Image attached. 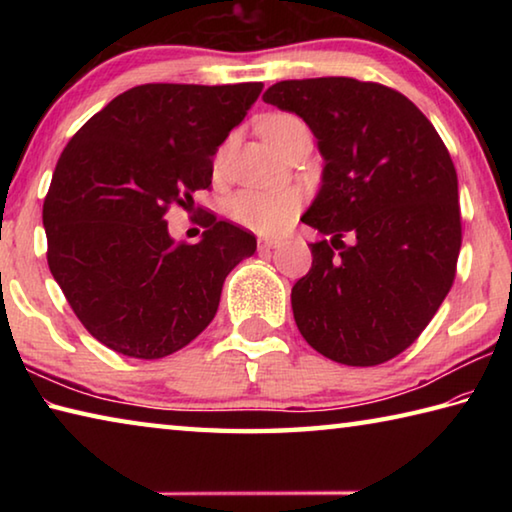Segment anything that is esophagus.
Returning a JSON list of instances; mask_svg holds the SVG:
<instances>
[{"mask_svg":"<svg viewBox=\"0 0 512 512\" xmlns=\"http://www.w3.org/2000/svg\"><path fill=\"white\" fill-rule=\"evenodd\" d=\"M280 246V239H268V237H259V248L262 250H271Z\"/></svg>","mask_w":512,"mask_h":512,"instance_id":"1","label":"esophagus"}]
</instances>
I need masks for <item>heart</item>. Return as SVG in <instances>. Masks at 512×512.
Wrapping results in <instances>:
<instances>
[{
    "label": "heart",
    "instance_id": "b5f03b06",
    "mask_svg": "<svg viewBox=\"0 0 512 512\" xmlns=\"http://www.w3.org/2000/svg\"><path fill=\"white\" fill-rule=\"evenodd\" d=\"M298 126H302L298 117L277 112L259 124V131L273 149L280 151ZM216 164H221V155L216 158ZM300 205L302 196L296 189H244V192L230 198L228 212L232 219L248 230L259 232V235H277L296 219Z\"/></svg>",
    "mask_w": 512,
    "mask_h": 512
}]
</instances>
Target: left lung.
Returning a JSON list of instances; mask_svg holds the SVG:
<instances>
[{"instance_id": "8db88e82", "label": "left lung", "mask_w": 512, "mask_h": 512, "mask_svg": "<svg viewBox=\"0 0 512 512\" xmlns=\"http://www.w3.org/2000/svg\"><path fill=\"white\" fill-rule=\"evenodd\" d=\"M264 101L305 119L325 158L302 223L332 241L311 244L314 262L293 284L300 334L345 366L391 361L429 325L456 277L463 232L447 146L413 101L381 83L280 81Z\"/></svg>"}]
</instances>
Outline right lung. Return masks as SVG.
Returning <instances> with one entry per match:
<instances>
[{
	"instance_id": "obj_1",
	"label": "right lung",
	"mask_w": 512,
	"mask_h": 512,
	"mask_svg": "<svg viewBox=\"0 0 512 512\" xmlns=\"http://www.w3.org/2000/svg\"><path fill=\"white\" fill-rule=\"evenodd\" d=\"M262 83H146L90 117L60 153L42 205L47 264L83 327L133 359H162L212 323L253 232L205 212L198 244L164 214L210 189L212 158Z\"/></svg>"
}]
</instances>
